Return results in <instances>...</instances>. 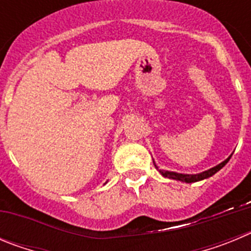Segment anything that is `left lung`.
<instances>
[{
	"instance_id": "1",
	"label": "left lung",
	"mask_w": 251,
	"mask_h": 251,
	"mask_svg": "<svg viewBox=\"0 0 251 251\" xmlns=\"http://www.w3.org/2000/svg\"><path fill=\"white\" fill-rule=\"evenodd\" d=\"M230 157L227 159L220 163V165L215 166V167L210 168V170L205 171L202 174H199V175H182V174H176V172H170V171H159L162 174V176L167 177V178H172V179H178V181H183V182H187V183H191V182H197V181H201L203 178H207V177H211L212 175H215L217 171H220L224 166L229 162ZM154 163V162H153ZM156 166V165H154ZM156 168H158L156 166Z\"/></svg>"
}]
</instances>
